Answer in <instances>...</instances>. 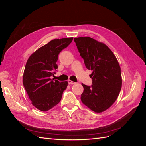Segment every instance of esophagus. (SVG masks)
<instances>
[{"label": "esophagus", "instance_id": "34e87169", "mask_svg": "<svg viewBox=\"0 0 146 146\" xmlns=\"http://www.w3.org/2000/svg\"><path fill=\"white\" fill-rule=\"evenodd\" d=\"M68 83L69 84H71V85H74V84H76V83L74 82H72V80H68Z\"/></svg>", "mask_w": 146, "mask_h": 146}]
</instances>
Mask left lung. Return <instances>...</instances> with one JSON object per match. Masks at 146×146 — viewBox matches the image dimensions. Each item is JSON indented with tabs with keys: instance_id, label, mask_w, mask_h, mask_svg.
I'll list each match as a JSON object with an SVG mask.
<instances>
[{
	"instance_id": "left-lung-1",
	"label": "left lung",
	"mask_w": 146,
	"mask_h": 146,
	"mask_svg": "<svg viewBox=\"0 0 146 146\" xmlns=\"http://www.w3.org/2000/svg\"><path fill=\"white\" fill-rule=\"evenodd\" d=\"M86 67L91 70L92 85L82 83L81 100L92 111L102 113L114 103L121 91V67L115 55L103 42L90 37L74 38Z\"/></svg>"
}]
</instances>
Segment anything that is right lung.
I'll return each mask as SVG.
<instances>
[{"instance_id":"1","label":"right lung","mask_w":146,"mask_h":146,"mask_svg":"<svg viewBox=\"0 0 146 146\" xmlns=\"http://www.w3.org/2000/svg\"><path fill=\"white\" fill-rule=\"evenodd\" d=\"M72 39H53L33 53L26 63L23 85L32 105L40 111H48L58 104L67 88V81L59 82L52 77L58 68L59 54Z\"/></svg>"}]
</instances>
